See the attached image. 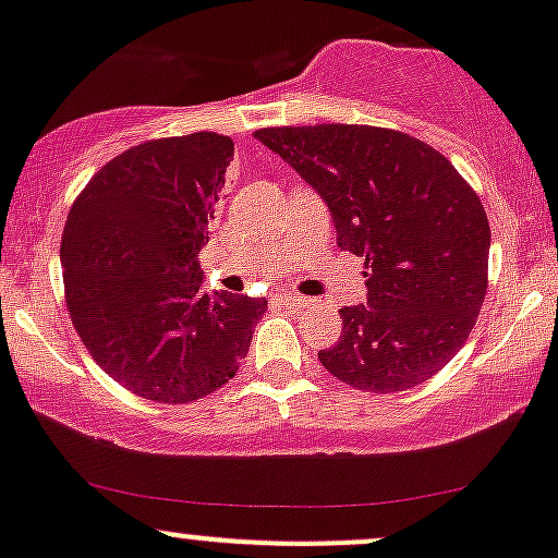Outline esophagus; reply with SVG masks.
I'll return each instance as SVG.
<instances>
[{
    "instance_id": "esophagus-1",
    "label": "esophagus",
    "mask_w": 558,
    "mask_h": 558,
    "mask_svg": "<svg viewBox=\"0 0 558 558\" xmlns=\"http://www.w3.org/2000/svg\"><path fill=\"white\" fill-rule=\"evenodd\" d=\"M279 301H281V303H287V305H292V308H303V305H308V303H311L308 298L295 295V292H279Z\"/></svg>"
}]
</instances>
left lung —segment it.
I'll list each match as a JSON object with an SVG mask.
<instances>
[{"instance_id": "1", "label": "left lung", "mask_w": 558, "mask_h": 558, "mask_svg": "<svg viewBox=\"0 0 558 558\" xmlns=\"http://www.w3.org/2000/svg\"><path fill=\"white\" fill-rule=\"evenodd\" d=\"M332 213L338 247L364 257L367 305L340 308L343 332L319 362L345 386H421L469 340L487 295L489 223L445 154L369 124L263 128Z\"/></svg>"}]
</instances>
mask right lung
<instances>
[{
	"label": "right lung",
	"instance_id": "right-lung-1",
	"mask_svg": "<svg viewBox=\"0 0 558 558\" xmlns=\"http://www.w3.org/2000/svg\"><path fill=\"white\" fill-rule=\"evenodd\" d=\"M233 141L157 137L100 167L61 239L65 305L89 356L135 397L189 404L236 375L266 298L202 290L199 253Z\"/></svg>",
	"mask_w": 558,
	"mask_h": 558
}]
</instances>
